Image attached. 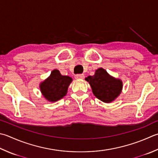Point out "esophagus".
Instances as JSON below:
<instances>
[{"mask_svg": "<svg viewBox=\"0 0 158 158\" xmlns=\"http://www.w3.org/2000/svg\"><path fill=\"white\" fill-rule=\"evenodd\" d=\"M76 79H84L85 78V75L84 74H77L75 76Z\"/></svg>", "mask_w": 158, "mask_h": 158, "instance_id": "1", "label": "esophagus"}]
</instances>
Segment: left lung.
I'll return each instance as SVG.
<instances>
[{"instance_id": "8db88e82", "label": "left lung", "mask_w": 158, "mask_h": 158, "mask_svg": "<svg viewBox=\"0 0 158 158\" xmlns=\"http://www.w3.org/2000/svg\"><path fill=\"white\" fill-rule=\"evenodd\" d=\"M85 80L90 84L93 94L104 102H111L121 93L123 82L109 76L106 71L100 68L95 75L88 76Z\"/></svg>"}]
</instances>
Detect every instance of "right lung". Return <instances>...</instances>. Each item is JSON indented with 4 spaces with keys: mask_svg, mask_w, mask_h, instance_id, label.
<instances>
[{
    "mask_svg": "<svg viewBox=\"0 0 158 158\" xmlns=\"http://www.w3.org/2000/svg\"><path fill=\"white\" fill-rule=\"evenodd\" d=\"M72 78L62 76L57 69L52 71L51 75L40 85V90L44 97L50 102H56L67 94V89Z\"/></svg>",
    "mask_w": 158,
    "mask_h": 158,
    "instance_id": "1",
    "label": "right lung"
}]
</instances>
